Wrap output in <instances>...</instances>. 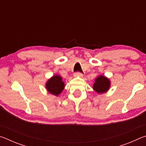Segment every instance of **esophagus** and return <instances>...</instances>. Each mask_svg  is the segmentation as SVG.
I'll return each instance as SVG.
<instances>
[{"label": "esophagus", "mask_w": 146, "mask_h": 146, "mask_svg": "<svg viewBox=\"0 0 146 146\" xmlns=\"http://www.w3.org/2000/svg\"><path fill=\"white\" fill-rule=\"evenodd\" d=\"M73 75H74V76H75V77H77V76L82 77V76H83V73H80V72H75V73H74Z\"/></svg>", "instance_id": "1"}]
</instances>
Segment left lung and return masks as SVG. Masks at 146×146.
<instances>
[{
	"instance_id": "1",
	"label": "left lung",
	"mask_w": 146,
	"mask_h": 146,
	"mask_svg": "<svg viewBox=\"0 0 146 146\" xmlns=\"http://www.w3.org/2000/svg\"><path fill=\"white\" fill-rule=\"evenodd\" d=\"M110 87V81L104 76H99L96 78L93 84V90L98 93H104L108 91Z\"/></svg>"
}]
</instances>
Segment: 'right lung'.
I'll return each mask as SVG.
<instances>
[{
    "label": "right lung",
    "mask_w": 146,
    "mask_h": 146,
    "mask_svg": "<svg viewBox=\"0 0 146 146\" xmlns=\"http://www.w3.org/2000/svg\"><path fill=\"white\" fill-rule=\"evenodd\" d=\"M46 88L49 93L58 96L64 88V83L62 77L59 75H55L49 79L46 84Z\"/></svg>",
    "instance_id": "1"
}]
</instances>
